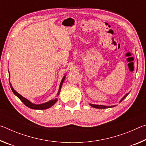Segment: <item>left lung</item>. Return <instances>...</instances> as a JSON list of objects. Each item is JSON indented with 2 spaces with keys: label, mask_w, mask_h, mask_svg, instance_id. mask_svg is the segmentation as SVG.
I'll list each match as a JSON object with an SVG mask.
<instances>
[{
  "label": "left lung",
  "mask_w": 146,
  "mask_h": 146,
  "mask_svg": "<svg viewBox=\"0 0 146 146\" xmlns=\"http://www.w3.org/2000/svg\"><path fill=\"white\" fill-rule=\"evenodd\" d=\"M128 94L129 93H127V94H126V95H125L124 97H123L122 99H121V100L120 101V102H122V101L124 99V98L127 97V96L128 95ZM90 106H92L93 108H98V109H106V108H113V107H114V106H102V105H95V104H90Z\"/></svg>",
  "instance_id": "8db88e82"
}]
</instances>
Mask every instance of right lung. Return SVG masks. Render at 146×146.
Returning a JSON list of instances; mask_svg holds the SVG:
<instances>
[{"label":"right lung","instance_id":"1","mask_svg":"<svg viewBox=\"0 0 146 146\" xmlns=\"http://www.w3.org/2000/svg\"><path fill=\"white\" fill-rule=\"evenodd\" d=\"M65 77H66V75L64 76L62 79V81H61L60 85V88H59L58 92L57 93L58 95H59V93H60V91L64 79H65ZM9 85H10V88H11L12 91H13L15 95L17 97H18L19 99L21 100L22 102H23L24 104H25L27 106V107H28V108H31V109H33V110H46V109L49 108L50 107H51L52 106H53L56 102V101H57V98H54V99L51 100L50 101H49V102L41 104H33L32 102H31L30 101L28 100V99H27V98H24V97H23V96L20 95L19 93H17V91L13 88V87H12L11 84L10 82H9Z\"/></svg>","mask_w":146,"mask_h":146}]
</instances>
